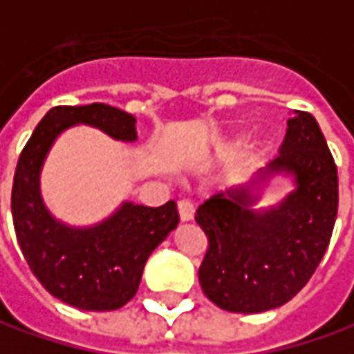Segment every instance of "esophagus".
<instances>
[{
    "label": "esophagus",
    "mask_w": 354,
    "mask_h": 354,
    "mask_svg": "<svg viewBox=\"0 0 354 354\" xmlns=\"http://www.w3.org/2000/svg\"><path fill=\"white\" fill-rule=\"evenodd\" d=\"M178 214H180L182 222H188V220L194 218V204L188 198H180L178 200Z\"/></svg>",
    "instance_id": "34e87169"
}]
</instances>
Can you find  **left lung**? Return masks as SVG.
Segmentation results:
<instances>
[{
	"instance_id": "obj_1",
	"label": "left lung",
	"mask_w": 354,
	"mask_h": 354,
	"mask_svg": "<svg viewBox=\"0 0 354 354\" xmlns=\"http://www.w3.org/2000/svg\"><path fill=\"white\" fill-rule=\"evenodd\" d=\"M261 172L293 174L297 190L266 212L252 209L257 196L248 188L218 192L194 216L207 238L202 291L232 313L293 299L321 263L337 220V164L313 115L291 113L279 154Z\"/></svg>"
}]
</instances>
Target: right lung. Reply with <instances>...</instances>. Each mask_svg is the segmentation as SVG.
Returning a JSON list of instances; mask_svg holds the SVG:
<instances>
[{
	"mask_svg": "<svg viewBox=\"0 0 354 354\" xmlns=\"http://www.w3.org/2000/svg\"><path fill=\"white\" fill-rule=\"evenodd\" d=\"M79 122L116 140H136V118L111 104L53 106L19 154L11 190L13 225L33 275L53 297L83 311H113L136 295L147 259L180 216L174 200L160 207L127 202L95 227L73 230L57 222L41 202L39 170L57 134Z\"/></svg>",
	"mask_w": 354,
	"mask_h": 354,
	"instance_id": "add662e5",
	"label": "right lung"
}]
</instances>
